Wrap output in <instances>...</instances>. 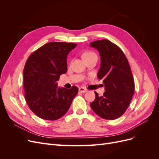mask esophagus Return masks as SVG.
Wrapping results in <instances>:
<instances>
[{"label": "esophagus", "mask_w": 159, "mask_h": 159, "mask_svg": "<svg viewBox=\"0 0 159 159\" xmlns=\"http://www.w3.org/2000/svg\"><path fill=\"white\" fill-rule=\"evenodd\" d=\"M79 91L81 93H85V92H87V91H88V89L84 88H80L79 89Z\"/></svg>", "instance_id": "1"}]
</instances>
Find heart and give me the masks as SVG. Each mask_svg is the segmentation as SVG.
I'll return each mask as SVG.
<instances>
[{
  "instance_id": "obj_1",
  "label": "heart",
  "mask_w": 159,
  "mask_h": 159,
  "mask_svg": "<svg viewBox=\"0 0 159 159\" xmlns=\"http://www.w3.org/2000/svg\"><path fill=\"white\" fill-rule=\"evenodd\" d=\"M98 57L95 53H94L93 52L86 51L83 54V58L84 60L91 58V57Z\"/></svg>"
}]
</instances>
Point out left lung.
<instances>
[{
    "mask_svg": "<svg viewBox=\"0 0 159 159\" xmlns=\"http://www.w3.org/2000/svg\"><path fill=\"white\" fill-rule=\"evenodd\" d=\"M101 57L98 73L102 80L105 91L102 96L95 92V99L90 106L98 116L113 120L126 111L134 91V82L131 67L125 55L119 47L108 40L91 42Z\"/></svg>",
    "mask_w": 159,
    "mask_h": 159,
    "instance_id": "obj_1",
    "label": "left lung"
}]
</instances>
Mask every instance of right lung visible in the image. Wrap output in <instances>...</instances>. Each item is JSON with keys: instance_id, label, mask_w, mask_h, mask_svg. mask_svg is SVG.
<instances>
[{"instance_id": "obj_1", "label": "right lung", "mask_w": 159, "mask_h": 159, "mask_svg": "<svg viewBox=\"0 0 159 159\" xmlns=\"http://www.w3.org/2000/svg\"><path fill=\"white\" fill-rule=\"evenodd\" d=\"M77 46L52 42L28 57L23 71L25 97L28 107L45 120L58 119L68 111L78 88L57 87L60 76L67 71V56Z\"/></svg>"}]
</instances>
